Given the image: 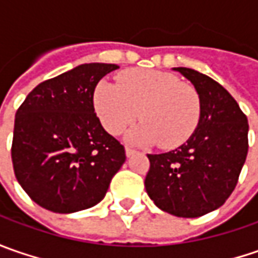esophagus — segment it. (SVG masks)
I'll return each mask as SVG.
<instances>
[{
  "instance_id": "esophagus-1",
  "label": "esophagus",
  "mask_w": 258,
  "mask_h": 258,
  "mask_svg": "<svg viewBox=\"0 0 258 258\" xmlns=\"http://www.w3.org/2000/svg\"><path fill=\"white\" fill-rule=\"evenodd\" d=\"M124 152H126V156H131V155H134L136 151L132 149V148H129V146H126V148H124Z\"/></svg>"
}]
</instances>
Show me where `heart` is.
Here are the masks:
<instances>
[{"label":"heart","instance_id":"1","mask_svg":"<svg viewBox=\"0 0 258 258\" xmlns=\"http://www.w3.org/2000/svg\"><path fill=\"white\" fill-rule=\"evenodd\" d=\"M93 104L103 127L120 135L139 117L131 139L136 144H156L164 149L183 145L197 131L203 103L198 90L176 75L159 70H129L117 85L99 82Z\"/></svg>","mask_w":258,"mask_h":258}]
</instances>
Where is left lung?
Wrapping results in <instances>:
<instances>
[{"mask_svg":"<svg viewBox=\"0 0 258 258\" xmlns=\"http://www.w3.org/2000/svg\"><path fill=\"white\" fill-rule=\"evenodd\" d=\"M198 90L203 103L195 134L178 149L148 155L145 188L165 213L195 218L220 208L231 195L248 152V122L223 86L192 69H173Z\"/></svg>","mask_w":258,"mask_h":258,"instance_id":"8db88e82","label":"left lung"}]
</instances>
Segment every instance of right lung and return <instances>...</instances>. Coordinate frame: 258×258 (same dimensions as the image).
<instances>
[{
  "mask_svg": "<svg viewBox=\"0 0 258 258\" xmlns=\"http://www.w3.org/2000/svg\"><path fill=\"white\" fill-rule=\"evenodd\" d=\"M116 69L77 66L34 87L15 113V178L48 211L70 214L100 203L123 165V145L104 131L93 106L97 83Z\"/></svg>",
  "mask_w": 258,
  "mask_h": 258,
  "instance_id": "add662e5",
  "label": "right lung"
}]
</instances>
